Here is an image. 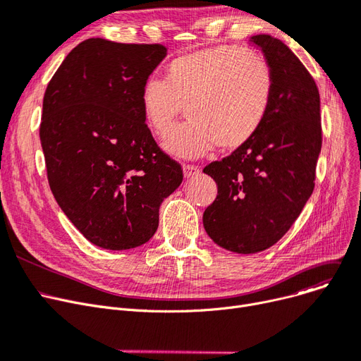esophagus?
<instances>
[{
	"mask_svg": "<svg viewBox=\"0 0 361 361\" xmlns=\"http://www.w3.org/2000/svg\"><path fill=\"white\" fill-rule=\"evenodd\" d=\"M200 172L199 166H195V165H183V174L185 178H192L195 176H197Z\"/></svg>",
	"mask_w": 361,
	"mask_h": 361,
	"instance_id": "34e87169",
	"label": "esophagus"
}]
</instances>
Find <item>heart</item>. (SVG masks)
I'll return each instance as SVG.
<instances>
[{
  "mask_svg": "<svg viewBox=\"0 0 361 361\" xmlns=\"http://www.w3.org/2000/svg\"><path fill=\"white\" fill-rule=\"evenodd\" d=\"M271 100L267 61L234 47L177 57L166 68V80L149 78L140 92L145 119L156 135L169 133L187 107L192 121L164 142L178 158H199L216 145L224 150L245 146L262 127Z\"/></svg>",
  "mask_w": 361,
  "mask_h": 361,
  "instance_id": "b5f03b06",
  "label": "heart"
}]
</instances>
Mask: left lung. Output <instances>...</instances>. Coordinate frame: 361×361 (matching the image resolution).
<instances>
[{
  "label": "left lung",
  "instance_id": "obj_1",
  "mask_svg": "<svg viewBox=\"0 0 361 361\" xmlns=\"http://www.w3.org/2000/svg\"><path fill=\"white\" fill-rule=\"evenodd\" d=\"M273 73V100L262 127L245 146L205 166L218 187L203 227L218 245L255 254L285 236L314 190L322 150L320 96L288 45L254 35Z\"/></svg>",
  "mask_w": 361,
  "mask_h": 361
}]
</instances>
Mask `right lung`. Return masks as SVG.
I'll return each mask as SVG.
<instances>
[{
  "mask_svg": "<svg viewBox=\"0 0 361 361\" xmlns=\"http://www.w3.org/2000/svg\"><path fill=\"white\" fill-rule=\"evenodd\" d=\"M165 56L161 44L90 38L66 56L44 94L39 138L50 189L72 224L103 249L149 242L161 203L183 181L140 103Z\"/></svg>",
  "mask_w": 361,
  "mask_h": 361,
  "instance_id": "1",
  "label": "right lung"
}]
</instances>
